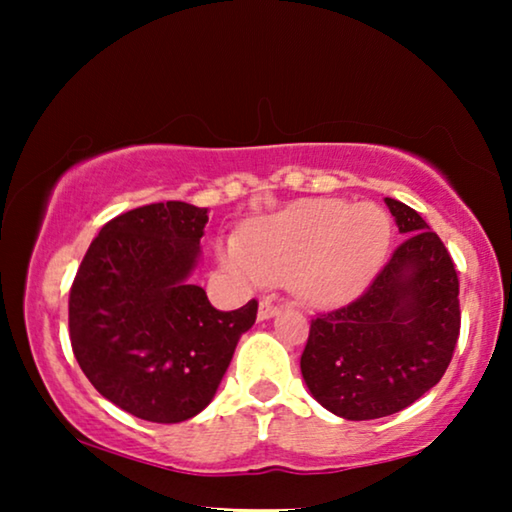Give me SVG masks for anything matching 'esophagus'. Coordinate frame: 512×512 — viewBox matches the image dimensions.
Segmentation results:
<instances>
[{"label": "esophagus", "instance_id": "1", "mask_svg": "<svg viewBox=\"0 0 512 512\" xmlns=\"http://www.w3.org/2000/svg\"><path fill=\"white\" fill-rule=\"evenodd\" d=\"M277 311H280V307H277L273 300H262V302H259L257 316H259V320H268V318H273Z\"/></svg>", "mask_w": 512, "mask_h": 512}]
</instances>
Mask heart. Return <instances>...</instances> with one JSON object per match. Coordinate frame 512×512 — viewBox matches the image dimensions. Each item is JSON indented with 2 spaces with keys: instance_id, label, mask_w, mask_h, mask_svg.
<instances>
[{
  "instance_id": "obj_1",
  "label": "heart",
  "mask_w": 512,
  "mask_h": 512,
  "mask_svg": "<svg viewBox=\"0 0 512 512\" xmlns=\"http://www.w3.org/2000/svg\"><path fill=\"white\" fill-rule=\"evenodd\" d=\"M391 235V219L372 203L305 201L257 221L244 241H221L219 262L244 287L287 280L305 305L334 307L368 289Z\"/></svg>"
}]
</instances>
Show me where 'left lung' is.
Wrapping results in <instances>:
<instances>
[{"instance_id":"8db88e82","label":"left lung","mask_w":512,"mask_h":512,"mask_svg":"<svg viewBox=\"0 0 512 512\" xmlns=\"http://www.w3.org/2000/svg\"><path fill=\"white\" fill-rule=\"evenodd\" d=\"M406 237L352 305L311 320L302 379L320 406L345 420L386 418L431 391L461 329L458 275L427 221L384 198Z\"/></svg>"}]
</instances>
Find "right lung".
Listing matches in <instances>:
<instances>
[{"label":"right lung","mask_w":512,"mask_h":512,"mask_svg":"<svg viewBox=\"0 0 512 512\" xmlns=\"http://www.w3.org/2000/svg\"><path fill=\"white\" fill-rule=\"evenodd\" d=\"M207 210L137 207L103 225L69 291V339L90 384L135 418L176 424L214 400L257 302L210 305L189 282Z\"/></svg>","instance_id":"1"}]
</instances>
